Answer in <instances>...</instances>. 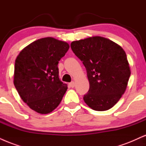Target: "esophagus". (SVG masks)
Returning a JSON list of instances; mask_svg holds the SVG:
<instances>
[{"mask_svg":"<svg viewBox=\"0 0 146 146\" xmlns=\"http://www.w3.org/2000/svg\"><path fill=\"white\" fill-rule=\"evenodd\" d=\"M69 85H70V86L72 87V88H73V87L75 86V82H71L69 84Z\"/></svg>","mask_w":146,"mask_h":146,"instance_id":"34e87169","label":"esophagus"}]
</instances>
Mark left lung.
Returning <instances> with one entry per match:
<instances>
[{"instance_id":"left-lung-1","label":"left lung","mask_w":146,"mask_h":146,"mask_svg":"<svg viewBox=\"0 0 146 146\" xmlns=\"http://www.w3.org/2000/svg\"><path fill=\"white\" fill-rule=\"evenodd\" d=\"M71 47L86 69L90 88L84 102L98 111L111 108L125 93L130 76L124 50L100 36L73 41Z\"/></svg>"}]
</instances>
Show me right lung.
Here are the masks:
<instances>
[{"instance_id":"add662e5","label":"right lung","mask_w":146,"mask_h":146,"mask_svg":"<svg viewBox=\"0 0 146 146\" xmlns=\"http://www.w3.org/2000/svg\"><path fill=\"white\" fill-rule=\"evenodd\" d=\"M68 48L66 42L47 37L33 42L16 58L14 86L23 101L37 113L56 109L67 90L59 78L58 64Z\"/></svg>"}]
</instances>
